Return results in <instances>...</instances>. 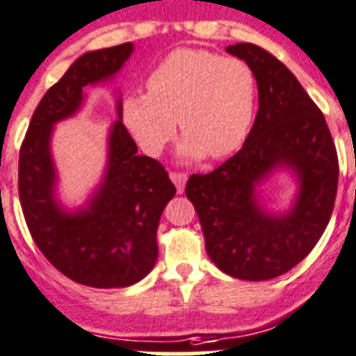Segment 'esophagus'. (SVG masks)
I'll return each mask as SVG.
<instances>
[{
	"instance_id": "obj_1",
	"label": "esophagus",
	"mask_w": 356,
	"mask_h": 356,
	"mask_svg": "<svg viewBox=\"0 0 356 356\" xmlns=\"http://www.w3.org/2000/svg\"><path fill=\"white\" fill-rule=\"evenodd\" d=\"M170 179L175 184V188H177V193H182V191H184L186 181H188V175H186L184 172H170Z\"/></svg>"
}]
</instances>
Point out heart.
Wrapping results in <instances>:
<instances>
[{"mask_svg":"<svg viewBox=\"0 0 356 356\" xmlns=\"http://www.w3.org/2000/svg\"><path fill=\"white\" fill-rule=\"evenodd\" d=\"M145 86L147 94L122 99L120 115L147 154L174 138L175 120L186 159H222L245 143L257 104V79L245 60L181 47L152 69Z\"/></svg>","mask_w":356,"mask_h":356,"instance_id":"obj_1","label":"heart"}]
</instances>
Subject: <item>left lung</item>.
<instances>
[{
    "mask_svg": "<svg viewBox=\"0 0 356 356\" xmlns=\"http://www.w3.org/2000/svg\"><path fill=\"white\" fill-rule=\"evenodd\" d=\"M257 79L259 110L241 150L209 174H193L186 197L195 206L211 261L234 278L270 280L302 262L334 211L339 159L325 115L280 60L250 42L227 47ZM277 165L300 181L284 215L260 207L254 186Z\"/></svg>",
    "mask_w": 356,
    "mask_h": 356,
    "instance_id": "obj_1",
    "label": "left lung"
}]
</instances>
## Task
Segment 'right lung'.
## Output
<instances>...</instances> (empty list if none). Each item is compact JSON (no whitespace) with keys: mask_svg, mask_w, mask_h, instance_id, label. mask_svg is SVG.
<instances>
[{"mask_svg":"<svg viewBox=\"0 0 356 356\" xmlns=\"http://www.w3.org/2000/svg\"><path fill=\"white\" fill-rule=\"evenodd\" d=\"M131 53L133 44L126 42L81 54L38 102L19 152V200L35 245L70 280L99 289L133 286L154 268L159 218L175 186L161 163L136 154L129 131L117 120L99 190L86 207L67 213L54 198L49 142L54 124L81 108L83 88L113 78ZM117 111L120 118V101Z\"/></svg>","mask_w":356,"mask_h":356,"instance_id":"obj_1","label":"right lung"}]
</instances>
